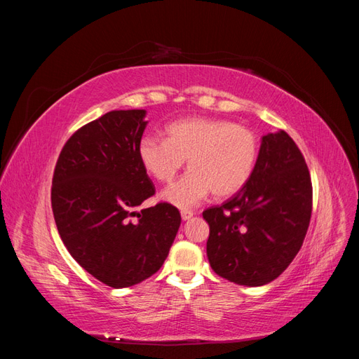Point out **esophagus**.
Returning a JSON list of instances; mask_svg holds the SVG:
<instances>
[{
    "mask_svg": "<svg viewBox=\"0 0 359 359\" xmlns=\"http://www.w3.org/2000/svg\"><path fill=\"white\" fill-rule=\"evenodd\" d=\"M193 211H189V210H182L181 211V219L182 220H190L191 219V217H193Z\"/></svg>",
    "mask_w": 359,
    "mask_h": 359,
    "instance_id": "1",
    "label": "esophagus"
}]
</instances>
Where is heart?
<instances>
[{
	"label": "heart",
	"mask_w": 359,
	"mask_h": 359,
	"mask_svg": "<svg viewBox=\"0 0 359 359\" xmlns=\"http://www.w3.org/2000/svg\"><path fill=\"white\" fill-rule=\"evenodd\" d=\"M257 156L253 130L220 118L180 119L166 127V139L147 136L139 144L140 163L158 182H170L187 160L190 170L161 194L180 208H191L211 191L233 196L252 178Z\"/></svg>",
	"instance_id": "heart-1"
}]
</instances>
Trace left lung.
<instances>
[{"instance_id": "1", "label": "left lung", "mask_w": 359, "mask_h": 359, "mask_svg": "<svg viewBox=\"0 0 359 359\" xmlns=\"http://www.w3.org/2000/svg\"><path fill=\"white\" fill-rule=\"evenodd\" d=\"M311 206L310 172L297 144L283 130L264 136L245 187L202 214L214 273L252 287L276 280L299 252Z\"/></svg>"}]
</instances>
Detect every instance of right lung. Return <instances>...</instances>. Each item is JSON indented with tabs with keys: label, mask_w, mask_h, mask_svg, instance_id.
I'll use <instances>...</instances> for the list:
<instances>
[{
	"label": "right lung",
	"mask_w": 359,
	"mask_h": 359,
	"mask_svg": "<svg viewBox=\"0 0 359 359\" xmlns=\"http://www.w3.org/2000/svg\"><path fill=\"white\" fill-rule=\"evenodd\" d=\"M145 114L112 111L76 130L52 178V211L64 245L85 271L115 289L157 273L181 224L178 208L168 202L135 211L156 193L139 158Z\"/></svg>",
	"instance_id": "add662e5"
}]
</instances>
